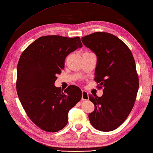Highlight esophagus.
<instances>
[{"label":"esophagus","mask_w":153,"mask_h":153,"mask_svg":"<svg viewBox=\"0 0 153 153\" xmlns=\"http://www.w3.org/2000/svg\"><path fill=\"white\" fill-rule=\"evenodd\" d=\"M81 99L83 100H88L89 99L88 97V94L87 91H82V97Z\"/></svg>","instance_id":"obj_1"}]
</instances>
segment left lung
<instances>
[{
	"label": "left lung",
	"instance_id": "obj_1",
	"mask_svg": "<svg viewBox=\"0 0 153 153\" xmlns=\"http://www.w3.org/2000/svg\"><path fill=\"white\" fill-rule=\"evenodd\" d=\"M97 56L95 81L103 95H89L94 111L88 114L97 130L108 132L122 124L134 107L139 87L134 57L127 46L111 33L96 32L81 38Z\"/></svg>",
	"mask_w": 153,
	"mask_h": 153
}]
</instances>
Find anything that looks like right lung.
I'll return each mask as SVG.
<instances>
[{
    "label": "right lung",
    "instance_id": "add662e5",
    "mask_svg": "<svg viewBox=\"0 0 153 153\" xmlns=\"http://www.w3.org/2000/svg\"><path fill=\"white\" fill-rule=\"evenodd\" d=\"M83 45L79 37L42 36L30 45L17 65V92L30 119L47 132H57L68 123L70 108L81 99V89L55 87L56 75L65 68L69 53Z\"/></svg>",
    "mask_w": 153,
    "mask_h": 153
}]
</instances>
